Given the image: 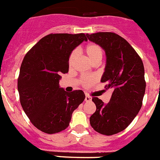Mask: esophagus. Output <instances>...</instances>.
<instances>
[{
  "instance_id": "1",
  "label": "esophagus",
  "mask_w": 160,
  "mask_h": 160,
  "mask_svg": "<svg viewBox=\"0 0 160 160\" xmlns=\"http://www.w3.org/2000/svg\"><path fill=\"white\" fill-rule=\"evenodd\" d=\"M92 100V98L89 95H86V98H85V101L86 102H90Z\"/></svg>"
}]
</instances>
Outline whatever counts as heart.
I'll return each instance as SVG.
<instances>
[{"label": "heart", "instance_id": "b5f03b06", "mask_svg": "<svg viewBox=\"0 0 160 160\" xmlns=\"http://www.w3.org/2000/svg\"><path fill=\"white\" fill-rule=\"evenodd\" d=\"M86 53L90 58V60L94 64L98 63L101 61L102 58V49L101 46L97 45V44H89L88 46L86 47ZM78 57V50H73L72 53H70V57H69V60H68V64L70 68L73 67L74 63L76 62V59ZM96 81V78L94 76H85V77L82 78L81 82L82 84L83 87H90L94 82Z\"/></svg>", "mask_w": 160, "mask_h": 160}]
</instances>
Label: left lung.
<instances>
[{"label": "left lung", "instance_id": "1", "mask_svg": "<svg viewBox=\"0 0 160 160\" xmlns=\"http://www.w3.org/2000/svg\"><path fill=\"white\" fill-rule=\"evenodd\" d=\"M87 37L105 50L107 63L101 82L113 90L107 104L93 98L96 111L90 123L102 135H112L128 128L140 111L146 89L143 63L132 46L114 32L87 33Z\"/></svg>", "mask_w": 160, "mask_h": 160}]
</instances>
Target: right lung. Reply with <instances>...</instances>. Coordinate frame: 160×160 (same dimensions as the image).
Listing matches in <instances>:
<instances>
[{
  "label": "right lung",
  "mask_w": 160,
  "mask_h": 160,
  "mask_svg": "<svg viewBox=\"0 0 160 160\" xmlns=\"http://www.w3.org/2000/svg\"><path fill=\"white\" fill-rule=\"evenodd\" d=\"M84 33H50L25 54L20 69L18 90L24 111L35 128L55 134L69 127L73 111L84 101L82 90L67 93L59 87L62 73H68L70 53Z\"/></svg>",
  "instance_id": "right-lung-1"
}]
</instances>
